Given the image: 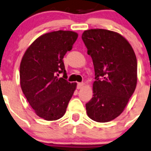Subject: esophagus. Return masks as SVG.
Wrapping results in <instances>:
<instances>
[{
  "mask_svg": "<svg viewBox=\"0 0 151 151\" xmlns=\"http://www.w3.org/2000/svg\"><path fill=\"white\" fill-rule=\"evenodd\" d=\"M83 85H84V83H77V89H81V88L83 87Z\"/></svg>",
  "mask_w": 151,
  "mask_h": 151,
  "instance_id": "esophagus-1",
  "label": "esophagus"
}]
</instances>
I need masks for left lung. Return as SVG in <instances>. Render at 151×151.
Returning <instances> with one entry per match:
<instances>
[{
	"label": "left lung",
	"instance_id": "left-lung-1",
	"mask_svg": "<svg viewBox=\"0 0 151 151\" xmlns=\"http://www.w3.org/2000/svg\"><path fill=\"white\" fill-rule=\"evenodd\" d=\"M82 39L95 71L93 98L85 104L93 121L105 123L119 116L133 95L137 63L130 44L119 33L104 29L84 31Z\"/></svg>",
	"mask_w": 151,
	"mask_h": 151
}]
</instances>
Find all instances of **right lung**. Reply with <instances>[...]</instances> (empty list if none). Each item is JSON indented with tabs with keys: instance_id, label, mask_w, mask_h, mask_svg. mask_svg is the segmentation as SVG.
<instances>
[{
	"instance_id": "obj_1",
	"label": "right lung",
	"mask_w": 151,
	"mask_h": 151,
	"mask_svg": "<svg viewBox=\"0 0 151 151\" xmlns=\"http://www.w3.org/2000/svg\"><path fill=\"white\" fill-rule=\"evenodd\" d=\"M78 34L68 30L46 33L33 42L22 57L19 69L22 91L36 115L46 121L62 118L76 89L67 81L63 58ZM60 73L63 78H58Z\"/></svg>"
}]
</instances>
